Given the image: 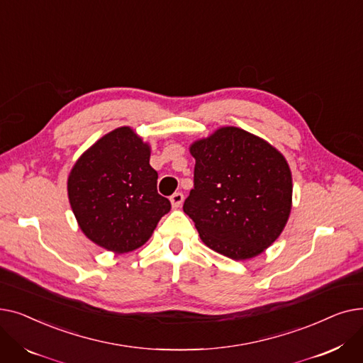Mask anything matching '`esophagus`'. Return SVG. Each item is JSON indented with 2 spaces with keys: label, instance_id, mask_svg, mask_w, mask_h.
Masks as SVG:
<instances>
[{
  "label": "esophagus",
  "instance_id": "1",
  "mask_svg": "<svg viewBox=\"0 0 363 363\" xmlns=\"http://www.w3.org/2000/svg\"><path fill=\"white\" fill-rule=\"evenodd\" d=\"M170 203H172V207H174V208L181 207L182 203H184V194L182 193H175L174 196H170Z\"/></svg>",
  "mask_w": 363,
  "mask_h": 363
}]
</instances>
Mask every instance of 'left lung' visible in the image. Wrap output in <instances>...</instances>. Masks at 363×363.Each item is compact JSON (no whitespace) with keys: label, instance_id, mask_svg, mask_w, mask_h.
Masks as SVG:
<instances>
[{"label":"left lung","instance_id":"8db88e82","mask_svg":"<svg viewBox=\"0 0 363 363\" xmlns=\"http://www.w3.org/2000/svg\"><path fill=\"white\" fill-rule=\"evenodd\" d=\"M194 188L184 203L201 241L226 257L262 255L291 213L293 178L281 152L237 126L194 141Z\"/></svg>","mask_w":363,"mask_h":363}]
</instances>
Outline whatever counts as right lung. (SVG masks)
<instances>
[{
	"label": "right lung",
	"mask_w": 363,
	"mask_h": 363,
	"mask_svg": "<svg viewBox=\"0 0 363 363\" xmlns=\"http://www.w3.org/2000/svg\"><path fill=\"white\" fill-rule=\"evenodd\" d=\"M151 147L130 126L95 141L73 164L67 196L88 240L116 255L140 249L155 233L170 201L157 193Z\"/></svg>",
	"instance_id": "right-lung-1"
}]
</instances>
